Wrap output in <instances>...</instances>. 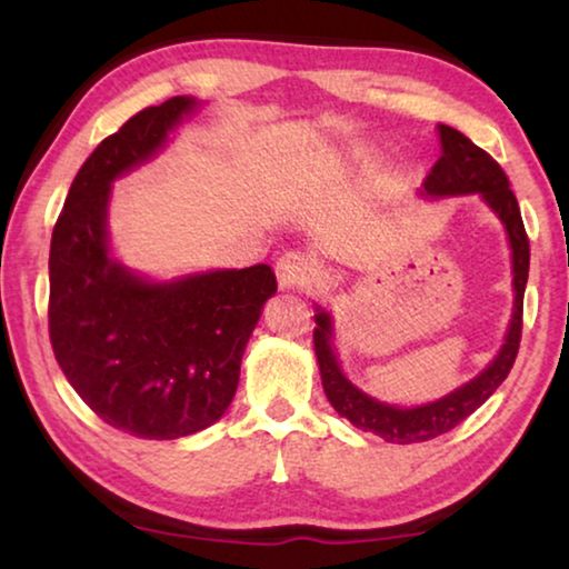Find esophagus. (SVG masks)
Segmentation results:
<instances>
[{"label":"esophagus","instance_id":"obj_1","mask_svg":"<svg viewBox=\"0 0 569 569\" xmlns=\"http://www.w3.org/2000/svg\"><path fill=\"white\" fill-rule=\"evenodd\" d=\"M316 277H318L316 261L306 253L290 251L277 261V279L279 284L287 287V290H302V287H310L316 282Z\"/></svg>","mask_w":569,"mask_h":569}]
</instances>
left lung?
I'll list each match as a JSON object with an SVG mask.
<instances>
[{
  "mask_svg": "<svg viewBox=\"0 0 569 569\" xmlns=\"http://www.w3.org/2000/svg\"><path fill=\"white\" fill-rule=\"evenodd\" d=\"M440 142L442 154L435 162L425 181V191L430 197H453V193H473L479 191L487 199V204L500 214L505 222V230L510 236L512 248V287H516V310H512V321L505 337V345L500 355L489 368L466 383L456 388L446 399L425 403V407L415 409H399L380 403L370 396H365L360 388H355L349 380L341 376L337 357L331 349V318L326 313L316 316L318 329L313 331V345L318 368H321L323 391L329 396L331 407L347 417L355 427L365 432H376L388 442H399V446H409V442H425L438 438L461 425L466 417H471L489 396H492L518 357L520 333H523V295L528 282V261H531V246H528V236L523 228V217H520V207L516 193L510 189L508 176L500 168L492 154L481 150L471 142L469 137L453 127L440 123Z\"/></svg>",
  "mask_w": 569,
  "mask_h": 569,
  "instance_id": "8db88e82",
  "label": "left lung"
}]
</instances>
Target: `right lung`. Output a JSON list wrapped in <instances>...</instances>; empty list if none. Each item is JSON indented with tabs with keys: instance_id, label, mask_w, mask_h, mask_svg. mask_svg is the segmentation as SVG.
<instances>
[{
	"instance_id": "right-lung-1",
	"label": "right lung",
	"mask_w": 569,
	"mask_h": 569,
	"mask_svg": "<svg viewBox=\"0 0 569 569\" xmlns=\"http://www.w3.org/2000/svg\"><path fill=\"white\" fill-rule=\"evenodd\" d=\"M197 106L176 96L131 116L74 176L51 236L49 337L61 372L106 425L144 440L204 430L230 407L263 302L267 263L152 284L108 256L111 181L144 162Z\"/></svg>"
}]
</instances>
